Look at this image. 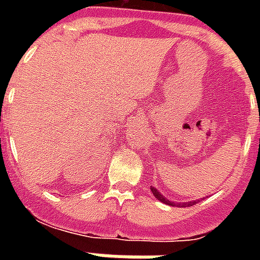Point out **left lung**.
<instances>
[{
	"mask_svg": "<svg viewBox=\"0 0 260 260\" xmlns=\"http://www.w3.org/2000/svg\"><path fill=\"white\" fill-rule=\"evenodd\" d=\"M150 189H152V193H153V195L156 196V199H158V201H160V202H163V203H166V205H170V206H175L174 202H171V201H169V199H166V198H164V196L161 195V193H160V192H158L157 189H156V188H154V186H152ZM195 203H196V201L188 202V203H182L181 206H182V207L192 206V205H195Z\"/></svg>",
	"mask_w": 260,
	"mask_h": 260,
	"instance_id": "1",
	"label": "left lung"
}]
</instances>
